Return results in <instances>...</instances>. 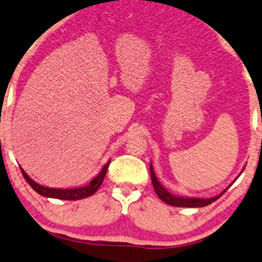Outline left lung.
<instances>
[{"label": "left lung", "instance_id": "8db88e82", "mask_svg": "<svg viewBox=\"0 0 262 262\" xmlns=\"http://www.w3.org/2000/svg\"><path fill=\"white\" fill-rule=\"evenodd\" d=\"M149 172H151V180H152V184L155 187V190L157 195L160 200L165 202V204L170 205V206H176V207H204L207 206V205L214 202L217 199L222 196L223 194L225 193L226 189L218 195V196L214 198H210V199H198V198H183V196H176V195H172L171 193H169L165 188H164L162 184L159 183V181L157 180V177L153 172L152 165H149Z\"/></svg>", "mask_w": 262, "mask_h": 262}]
</instances>
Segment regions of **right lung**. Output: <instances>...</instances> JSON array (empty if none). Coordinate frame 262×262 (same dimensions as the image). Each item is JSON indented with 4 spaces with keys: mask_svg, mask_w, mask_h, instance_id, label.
<instances>
[{
    "mask_svg": "<svg viewBox=\"0 0 262 262\" xmlns=\"http://www.w3.org/2000/svg\"><path fill=\"white\" fill-rule=\"evenodd\" d=\"M110 160L107 162L104 167L102 169V171L98 173V176L95 177L92 181H91L89 186L81 187V188H75V189H60V188H48V187H43L40 184H38L37 182L31 179V177L27 175V173L21 169L23 176L25 177V180L27 181V183L32 187L33 190H36L38 194L43 195V196L47 198H54V199H61V200H80V199H85L87 196H91L98 190V188L102 186L104 177L106 175V170L107 166H109Z\"/></svg>",
    "mask_w": 262,
    "mask_h": 262,
    "instance_id": "right-lung-1",
    "label": "right lung"
}]
</instances>
